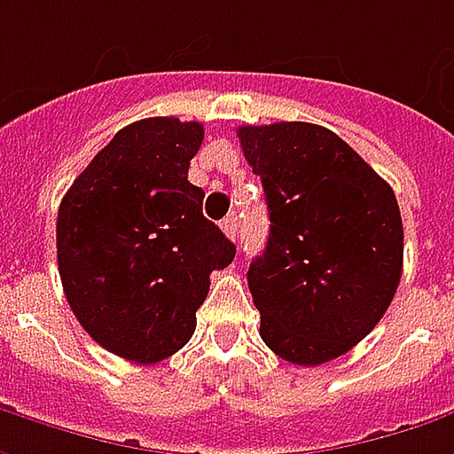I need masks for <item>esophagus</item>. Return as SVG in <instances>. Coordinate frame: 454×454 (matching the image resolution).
Here are the masks:
<instances>
[{
	"mask_svg": "<svg viewBox=\"0 0 454 454\" xmlns=\"http://www.w3.org/2000/svg\"><path fill=\"white\" fill-rule=\"evenodd\" d=\"M223 233H226L231 241H236V236H239V218L233 213L223 221Z\"/></svg>",
	"mask_w": 454,
	"mask_h": 454,
	"instance_id": "1",
	"label": "esophagus"
}]
</instances>
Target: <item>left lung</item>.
Returning a JSON list of instances; mask_svg holds the SVG:
<instances>
[{
    "label": "left lung",
    "mask_w": 454,
    "mask_h": 454,
    "mask_svg": "<svg viewBox=\"0 0 454 454\" xmlns=\"http://www.w3.org/2000/svg\"><path fill=\"white\" fill-rule=\"evenodd\" d=\"M236 134L271 221L264 254L248 266L262 340L289 364H327L361 343L396 294V195L325 127L277 121Z\"/></svg>",
    "instance_id": "8db88e82"
}]
</instances>
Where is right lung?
I'll return each mask as SVG.
<instances>
[{"mask_svg":"<svg viewBox=\"0 0 454 454\" xmlns=\"http://www.w3.org/2000/svg\"><path fill=\"white\" fill-rule=\"evenodd\" d=\"M203 124L134 121L101 149L58 207V271L78 323L101 348L157 364L195 333L210 271L236 247L203 215L188 180Z\"/></svg>","mask_w":454,"mask_h":454,"instance_id":"1","label":"right lung"}]
</instances>
